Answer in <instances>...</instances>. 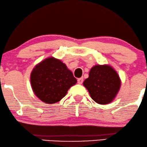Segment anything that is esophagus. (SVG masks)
<instances>
[{
  "label": "esophagus",
  "mask_w": 147,
  "mask_h": 147,
  "mask_svg": "<svg viewBox=\"0 0 147 147\" xmlns=\"http://www.w3.org/2000/svg\"><path fill=\"white\" fill-rule=\"evenodd\" d=\"M77 82H78V84H82V82H83V78H78V80H77Z\"/></svg>",
  "instance_id": "34e87169"
}]
</instances>
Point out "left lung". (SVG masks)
<instances>
[{
    "label": "left lung",
    "mask_w": 147,
    "mask_h": 147,
    "mask_svg": "<svg viewBox=\"0 0 147 147\" xmlns=\"http://www.w3.org/2000/svg\"><path fill=\"white\" fill-rule=\"evenodd\" d=\"M83 84L95 102L105 105L115 98L121 86V80L110 66L96 65L90 69L89 76Z\"/></svg>",
    "instance_id": "left-lung-1"
}]
</instances>
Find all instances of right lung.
<instances>
[{"mask_svg":"<svg viewBox=\"0 0 147 147\" xmlns=\"http://www.w3.org/2000/svg\"><path fill=\"white\" fill-rule=\"evenodd\" d=\"M30 82L35 95L40 100L53 104L65 96L70 87L76 83V79L65 64L51 57L34 68Z\"/></svg>","mask_w":147,"mask_h":147,"instance_id":"1","label":"right lung"}]
</instances>
